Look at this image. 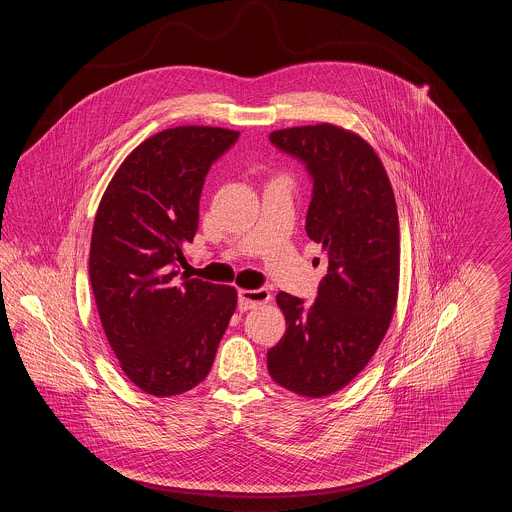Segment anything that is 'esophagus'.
<instances>
[{"label": "esophagus", "instance_id": "esophagus-1", "mask_svg": "<svg viewBox=\"0 0 512 512\" xmlns=\"http://www.w3.org/2000/svg\"><path fill=\"white\" fill-rule=\"evenodd\" d=\"M270 292L267 288H259V290H240L238 292V309L240 311H249L255 309L263 303H268Z\"/></svg>", "mask_w": 512, "mask_h": 512}]
</instances>
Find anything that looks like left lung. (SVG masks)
I'll return each instance as SVG.
<instances>
[{"mask_svg":"<svg viewBox=\"0 0 512 512\" xmlns=\"http://www.w3.org/2000/svg\"><path fill=\"white\" fill-rule=\"evenodd\" d=\"M268 140L309 172L305 230L328 255L313 303L278 293L286 334L268 349V374L286 390L324 397L365 368L390 326L399 284L395 197L374 149L343 128L297 126Z\"/></svg>","mask_w":512,"mask_h":512,"instance_id":"1","label":"left lung"}]
</instances>
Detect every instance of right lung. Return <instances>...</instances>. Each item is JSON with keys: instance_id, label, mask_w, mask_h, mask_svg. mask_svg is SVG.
Returning <instances> with one entry per match:
<instances>
[{"instance_id": "obj_1", "label": "right lung", "mask_w": 512, "mask_h": 512, "mask_svg": "<svg viewBox=\"0 0 512 512\" xmlns=\"http://www.w3.org/2000/svg\"><path fill=\"white\" fill-rule=\"evenodd\" d=\"M240 132L176 126L136 147L99 203L90 284L121 368L140 390L169 397L209 374L238 295L180 274L211 165Z\"/></svg>"}]
</instances>
